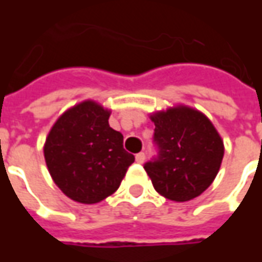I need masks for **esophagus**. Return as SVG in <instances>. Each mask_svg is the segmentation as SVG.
Instances as JSON below:
<instances>
[{"label": "esophagus", "mask_w": 262, "mask_h": 262, "mask_svg": "<svg viewBox=\"0 0 262 262\" xmlns=\"http://www.w3.org/2000/svg\"><path fill=\"white\" fill-rule=\"evenodd\" d=\"M144 160H146V154H144V153H137L136 154V161L139 163V164L144 163Z\"/></svg>", "instance_id": "1"}]
</instances>
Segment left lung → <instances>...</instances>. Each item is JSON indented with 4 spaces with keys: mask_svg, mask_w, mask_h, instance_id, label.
I'll list each match as a JSON object with an SVG mask.
<instances>
[{
    "mask_svg": "<svg viewBox=\"0 0 262 262\" xmlns=\"http://www.w3.org/2000/svg\"><path fill=\"white\" fill-rule=\"evenodd\" d=\"M157 156L144 164L154 189L176 202L199 196L213 182L225 154L212 122L188 106L151 116Z\"/></svg>",
    "mask_w": 262,
    "mask_h": 262,
    "instance_id": "left-lung-1",
    "label": "left lung"
}]
</instances>
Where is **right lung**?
<instances>
[{
    "label": "right lung",
    "instance_id": "add662e5",
    "mask_svg": "<svg viewBox=\"0 0 262 262\" xmlns=\"http://www.w3.org/2000/svg\"><path fill=\"white\" fill-rule=\"evenodd\" d=\"M109 111L84 101L60 116L45 143V160L56 185L80 203L101 202L119 188L135 156L108 123Z\"/></svg>",
    "mask_w": 262,
    "mask_h": 262
}]
</instances>
